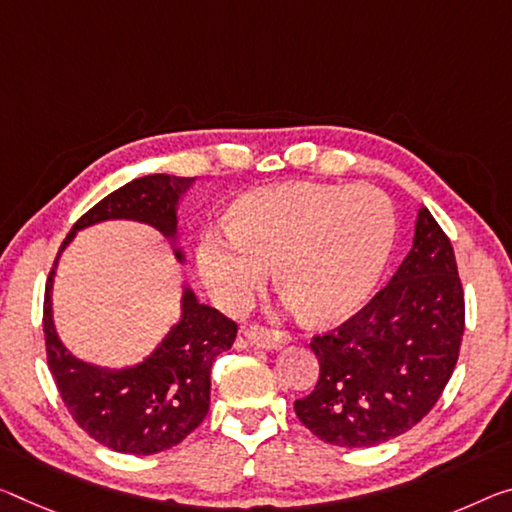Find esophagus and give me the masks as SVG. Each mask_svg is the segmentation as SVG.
<instances>
[{"instance_id":"34e87169","label":"esophagus","mask_w":512,"mask_h":512,"mask_svg":"<svg viewBox=\"0 0 512 512\" xmlns=\"http://www.w3.org/2000/svg\"><path fill=\"white\" fill-rule=\"evenodd\" d=\"M246 342L255 348H266V351H278V348L287 346L291 342V337L287 332L280 330H266L262 326H250L246 332H243Z\"/></svg>"}]
</instances>
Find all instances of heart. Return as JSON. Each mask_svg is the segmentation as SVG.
I'll use <instances>...</instances> for the list:
<instances>
[{
	"label": "heart",
	"mask_w": 512,
	"mask_h": 512,
	"mask_svg": "<svg viewBox=\"0 0 512 512\" xmlns=\"http://www.w3.org/2000/svg\"><path fill=\"white\" fill-rule=\"evenodd\" d=\"M207 232L198 266L225 305H243L278 266V287L310 321L335 323L371 298L394 246V207L373 186L289 182L250 191Z\"/></svg>",
	"instance_id": "1"
}]
</instances>
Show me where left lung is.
I'll return each instance as SVG.
<instances>
[{"label": "left lung", "instance_id": "8db88e82", "mask_svg": "<svg viewBox=\"0 0 512 512\" xmlns=\"http://www.w3.org/2000/svg\"><path fill=\"white\" fill-rule=\"evenodd\" d=\"M465 332L456 255L426 207L399 269L344 326L312 339L314 392L294 403L319 440L362 449L399 437L440 399Z\"/></svg>", "mask_w": 512, "mask_h": 512}]
</instances>
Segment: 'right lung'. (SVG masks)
Wrapping results in <instances>:
<instances>
[{"label":"right lung","instance_id":"obj_1","mask_svg":"<svg viewBox=\"0 0 512 512\" xmlns=\"http://www.w3.org/2000/svg\"><path fill=\"white\" fill-rule=\"evenodd\" d=\"M196 177L145 175L120 186L72 225L47 278L43 330L47 367L72 419L109 449L152 456L180 444L207 417L214 360L237 337V323L202 305L189 282L182 287L180 321L173 323L157 348L129 367H100L79 360L61 342L54 326L52 289L56 264L77 232L104 221H136L154 227L184 264L177 234V205Z\"/></svg>","mask_w":512,"mask_h":512}]
</instances>
